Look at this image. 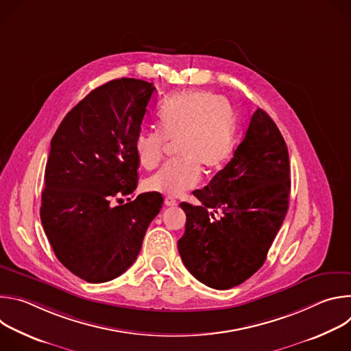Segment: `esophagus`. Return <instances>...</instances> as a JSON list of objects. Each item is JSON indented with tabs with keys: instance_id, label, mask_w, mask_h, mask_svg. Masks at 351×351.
<instances>
[{
	"instance_id": "1",
	"label": "esophagus",
	"mask_w": 351,
	"mask_h": 351,
	"mask_svg": "<svg viewBox=\"0 0 351 351\" xmlns=\"http://www.w3.org/2000/svg\"><path fill=\"white\" fill-rule=\"evenodd\" d=\"M164 203H165V206H168V207H173V206H176V204H178V203H176V199H173L172 197H165Z\"/></svg>"
}]
</instances>
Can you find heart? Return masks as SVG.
I'll list each match as a JSON object with an SVG mask.
<instances>
[{
    "label": "heart",
    "instance_id": "b5f03b06",
    "mask_svg": "<svg viewBox=\"0 0 351 351\" xmlns=\"http://www.w3.org/2000/svg\"><path fill=\"white\" fill-rule=\"evenodd\" d=\"M175 142L179 160L167 164L145 180L148 191L178 197L193 189L202 175L199 165L219 168L234 144L233 115L226 99L206 90H186L172 95L157 114V132H141L134 143L138 164L156 168L165 141Z\"/></svg>",
    "mask_w": 351,
    "mask_h": 351
}]
</instances>
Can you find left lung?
Segmentation results:
<instances>
[{
    "mask_svg": "<svg viewBox=\"0 0 351 351\" xmlns=\"http://www.w3.org/2000/svg\"><path fill=\"white\" fill-rule=\"evenodd\" d=\"M178 250L187 271L213 289L234 287L265 263L289 208L290 164L283 136L258 108L233 158L208 186L194 190Z\"/></svg>",
    "mask_w": 351,
    "mask_h": 351,
    "instance_id": "left-lung-1",
    "label": "left lung"
}]
</instances>
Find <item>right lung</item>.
<instances>
[{"instance_id": "right-lung-1", "label": "right lung", "mask_w": 351, "mask_h": 351, "mask_svg": "<svg viewBox=\"0 0 351 351\" xmlns=\"http://www.w3.org/2000/svg\"><path fill=\"white\" fill-rule=\"evenodd\" d=\"M154 93L144 80H111L72 108L51 140L40 218L60 263L86 282L122 275L162 207L157 191L111 206L137 187L134 143Z\"/></svg>"}]
</instances>
